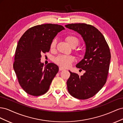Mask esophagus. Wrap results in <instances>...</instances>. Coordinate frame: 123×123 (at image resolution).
I'll use <instances>...</instances> for the list:
<instances>
[{
  "mask_svg": "<svg viewBox=\"0 0 123 123\" xmlns=\"http://www.w3.org/2000/svg\"><path fill=\"white\" fill-rule=\"evenodd\" d=\"M59 71H62V70H65V69L64 68H62V67H59Z\"/></svg>",
  "mask_w": 123,
  "mask_h": 123,
  "instance_id": "esophagus-1",
  "label": "esophagus"
}]
</instances>
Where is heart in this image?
I'll return each mask as SVG.
<instances>
[{"label": "heart", "instance_id": "heart-1", "mask_svg": "<svg viewBox=\"0 0 123 123\" xmlns=\"http://www.w3.org/2000/svg\"><path fill=\"white\" fill-rule=\"evenodd\" d=\"M66 40L69 45L72 47H76L79 43V39L77 37L73 35H68L66 37ZM57 41L54 39L52 40L50 46L51 50H54L56 46ZM75 60V58L72 55H61L58 56L54 59L55 62L59 66L64 68H67L70 66L72 63Z\"/></svg>", "mask_w": 123, "mask_h": 123}]
</instances>
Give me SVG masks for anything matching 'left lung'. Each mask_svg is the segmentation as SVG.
Masks as SVG:
<instances>
[{
  "instance_id": "8db88e82",
  "label": "left lung",
  "mask_w": 123,
  "mask_h": 123,
  "mask_svg": "<svg viewBox=\"0 0 123 123\" xmlns=\"http://www.w3.org/2000/svg\"><path fill=\"white\" fill-rule=\"evenodd\" d=\"M65 27L80 34L86 47L84 58L76 65L85 72L80 76L69 71L68 91L74 98L86 99L95 95L106 82L111 58L109 47L101 32L93 25L79 23Z\"/></svg>"
}]
</instances>
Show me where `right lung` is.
<instances>
[{
  "label": "right lung",
  "instance_id": "right-lung-1",
  "mask_svg": "<svg viewBox=\"0 0 123 123\" xmlns=\"http://www.w3.org/2000/svg\"><path fill=\"white\" fill-rule=\"evenodd\" d=\"M65 30L62 25L47 24L29 29L18 41L13 68L23 90L33 96L42 95L49 90L58 67L40 62L43 53L48 52L57 33Z\"/></svg>",
  "mask_w": 123,
  "mask_h": 123
}]
</instances>
